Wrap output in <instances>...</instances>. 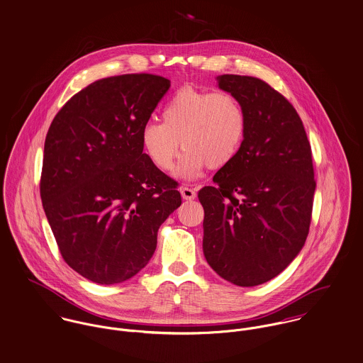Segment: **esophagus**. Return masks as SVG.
<instances>
[{"instance_id": "esophagus-1", "label": "esophagus", "mask_w": 363, "mask_h": 363, "mask_svg": "<svg viewBox=\"0 0 363 363\" xmlns=\"http://www.w3.org/2000/svg\"><path fill=\"white\" fill-rule=\"evenodd\" d=\"M181 195L185 201H194L196 198V191L189 186H181Z\"/></svg>"}]
</instances>
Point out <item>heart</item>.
Returning <instances> with one entry per match:
<instances>
[{
  "mask_svg": "<svg viewBox=\"0 0 363 363\" xmlns=\"http://www.w3.org/2000/svg\"><path fill=\"white\" fill-rule=\"evenodd\" d=\"M246 126V113L235 94L184 86L164 104L162 122L143 125L140 142L149 160L164 172L172 169L181 142L185 152L178 171L195 178L206 165L223 168L238 156Z\"/></svg>",
  "mask_w": 363,
  "mask_h": 363,
  "instance_id": "obj_1",
  "label": "heart"
}]
</instances>
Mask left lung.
<instances>
[{
  "instance_id": "left-lung-1",
  "label": "left lung",
  "mask_w": 363,
  "mask_h": 363,
  "mask_svg": "<svg viewBox=\"0 0 363 363\" xmlns=\"http://www.w3.org/2000/svg\"><path fill=\"white\" fill-rule=\"evenodd\" d=\"M246 113L238 156L198 194L203 253L224 280L255 286L279 276L301 252L316 189L312 149L294 106L255 77L221 75Z\"/></svg>"
}]
</instances>
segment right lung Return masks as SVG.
<instances>
[{
    "mask_svg": "<svg viewBox=\"0 0 363 363\" xmlns=\"http://www.w3.org/2000/svg\"><path fill=\"white\" fill-rule=\"evenodd\" d=\"M169 81L126 74L93 82L51 122L40 177L43 207L65 263L111 285L138 274L157 233L181 206L178 182L143 153L140 132Z\"/></svg>",
    "mask_w": 363,
    "mask_h": 363,
    "instance_id": "1",
    "label": "right lung"
}]
</instances>
